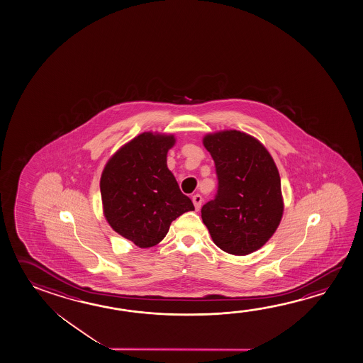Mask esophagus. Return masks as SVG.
I'll list each match as a JSON object with an SVG mask.
<instances>
[{"mask_svg": "<svg viewBox=\"0 0 363 363\" xmlns=\"http://www.w3.org/2000/svg\"><path fill=\"white\" fill-rule=\"evenodd\" d=\"M191 201H193V203H194V207H196V209H197V211H199V209H201V207H202V196H201V194H194V196H193V198H191Z\"/></svg>", "mask_w": 363, "mask_h": 363, "instance_id": "esophagus-1", "label": "esophagus"}]
</instances>
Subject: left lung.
I'll use <instances>...</instances> for the list:
<instances>
[{
  "mask_svg": "<svg viewBox=\"0 0 363 363\" xmlns=\"http://www.w3.org/2000/svg\"><path fill=\"white\" fill-rule=\"evenodd\" d=\"M218 189L202 207L216 245L233 255L257 252L282 220L281 178L271 154L252 135L230 129L204 135Z\"/></svg>",
  "mask_w": 363,
  "mask_h": 363,
  "instance_id": "1",
  "label": "left lung"
}]
</instances>
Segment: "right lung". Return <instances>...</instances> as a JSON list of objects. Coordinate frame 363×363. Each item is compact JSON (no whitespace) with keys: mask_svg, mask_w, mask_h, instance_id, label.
Masks as SVG:
<instances>
[{"mask_svg":"<svg viewBox=\"0 0 363 363\" xmlns=\"http://www.w3.org/2000/svg\"><path fill=\"white\" fill-rule=\"evenodd\" d=\"M174 145L172 135L141 133L111 156L100 178L106 221L142 249L157 245L174 220L194 211L167 169Z\"/></svg>","mask_w":363,"mask_h":363,"instance_id":"obj_1","label":"right lung"}]
</instances>
